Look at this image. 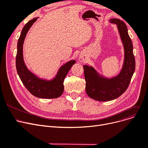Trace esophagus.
<instances>
[{"mask_svg":"<svg viewBox=\"0 0 148 148\" xmlns=\"http://www.w3.org/2000/svg\"><path fill=\"white\" fill-rule=\"evenodd\" d=\"M79 60H80L81 62H84V61H85V58H84V57H83V56H80V57H79Z\"/></svg>","mask_w":148,"mask_h":148,"instance_id":"34e87169","label":"esophagus"}]
</instances>
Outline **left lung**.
I'll list each match as a JSON object with an SVG mask.
<instances>
[{
  "instance_id": "obj_1",
  "label": "left lung",
  "mask_w": 148,
  "mask_h": 148,
  "mask_svg": "<svg viewBox=\"0 0 148 148\" xmlns=\"http://www.w3.org/2000/svg\"><path fill=\"white\" fill-rule=\"evenodd\" d=\"M110 23L117 25L124 49V60L120 73L111 77L100 74L92 66L83 65L86 80V92L90 98L100 101L114 100L123 94L129 86L136 69L133 45L124 22L111 18Z\"/></svg>"
}]
</instances>
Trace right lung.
<instances>
[{"label":"right lung","mask_w":148,"mask_h":148,"mask_svg":"<svg viewBox=\"0 0 148 148\" xmlns=\"http://www.w3.org/2000/svg\"><path fill=\"white\" fill-rule=\"evenodd\" d=\"M38 18H34L25 25L18 38L16 59L17 72L24 86L35 97L40 99L58 98L62 95L64 91V79L76 62L71 60L63 64L54 77L49 80L41 78L30 71L23 60V47L29 29Z\"/></svg>","instance_id":"add662e5"}]
</instances>
